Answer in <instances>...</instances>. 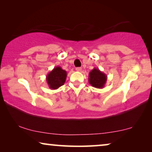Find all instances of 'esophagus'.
<instances>
[{"label": "esophagus", "mask_w": 152, "mask_h": 152, "mask_svg": "<svg viewBox=\"0 0 152 152\" xmlns=\"http://www.w3.org/2000/svg\"><path fill=\"white\" fill-rule=\"evenodd\" d=\"M76 70H77V71H78V72H81V71H82V68H80V67L76 68Z\"/></svg>", "instance_id": "34e87169"}]
</instances>
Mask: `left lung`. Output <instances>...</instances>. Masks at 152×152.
I'll list each match as a JSON object with an SVG mask.
<instances>
[{"label": "left lung", "mask_w": 152, "mask_h": 152, "mask_svg": "<svg viewBox=\"0 0 152 152\" xmlns=\"http://www.w3.org/2000/svg\"><path fill=\"white\" fill-rule=\"evenodd\" d=\"M107 80V75L99 68H94L88 75V82L91 86L97 88H103Z\"/></svg>", "instance_id": "left-lung-1"}]
</instances>
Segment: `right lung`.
<instances>
[{
    "label": "right lung",
    "mask_w": 152,
    "mask_h": 152,
    "mask_svg": "<svg viewBox=\"0 0 152 152\" xmlns=\"http://www.w3.org/2000/svg\"><path fill=\"white\" fill-rule=\"evenodd\" d=\"M67 72L60 66H56L46 75V82L48 87L55 90L64 85L66 82Z\"/></svg>",
    "instance_id": "add662e5"
}]
</instances>
